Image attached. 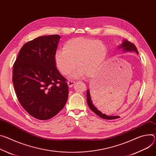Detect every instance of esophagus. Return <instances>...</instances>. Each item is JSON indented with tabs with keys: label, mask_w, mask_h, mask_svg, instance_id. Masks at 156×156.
Instances as JSON below:
<instances>
[{
	"label": "esophagus",
	"mask_w": 156,
	"mask_h": 156,
	"mask_svg": "<svg viewBox=\"0 0 156 156\" xmlns=\"http://www.w3.org/2000/svg\"><path fill=\"white\" fill-rule=\"evenodd\" d=\"M75 81H73V80H68V82H67V83H68V87H72L73 84H75Z\"/></svg>",
	"instance_id": "obj_1"
}]
</instances>
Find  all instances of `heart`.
Wrapping results in <instances>:
<instances>
[{"instance_id":"obj_1","label":"heart","mask_w":156,"mask_h":156,"mask_svg":"<svg viewBox=\"0 0 156 156\" xmlns=\"http://www.w3.org/2000/svg\"><path fill=\"white\" fill-rule=\"evenodd\" d=\"M108 53L107 47L100 40L80 37L66 41L63 50H57L54 55L55 65L62 75L69 74L76 68L74 77L88 75L95 76L104 65ZM77 63H76V62Z\"/></svg>"}]
</instances>
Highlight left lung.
Instances as JSON below:
<instances>
[{"label":"left lung","instance_id":"left-lung-1","mask_svg":"<svg viewBox=\"0 0 156 156\" xmlns=\"http://www.w3.org/2000/svg\"><path fill=\"white\" fill-rule=\"evenodd\" d=\"M120 48H122V50H125V51H134L135 52H136L137 54L139 53H138V51L137 50V48L135 46V45L133 43H131V42H129L127 40H125L124 41L123 43L122 44V45L119 47ZM87 103H88V106L90 107V108L95 113V114H96V115H98V116H100V118H103V119H117V118H119V116H108V115H106L105 114H103V113H102L101 111H99L93 104V102H92V100L91 99V96H90V91L88 90L87 91Z\"/></svg>","mask_w":156,"mask_h":156}]
</instances>
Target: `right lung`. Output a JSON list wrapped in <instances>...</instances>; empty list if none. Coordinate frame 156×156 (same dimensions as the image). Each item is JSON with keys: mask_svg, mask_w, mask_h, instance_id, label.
<instances>
[{"mask_svg": "<svg viewBox=\"0 0 156 156\" xmlns=\"http://www.w3.org/2000/svg\"><path fill=\"white\" fill-rule=\"evenodd\" d=\"M60 38L45 35L27 42L13 66L12 81L18 100L39 120L57 115L68 100L66 79L56 68L54 60Z\"/></svg>", "mask_w": 156, "mask_h": 156, "instance_id": "right-lung-1", "label": "right lung"}]
</instances>
